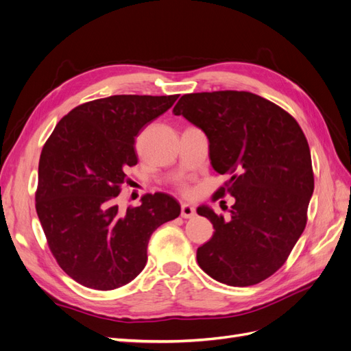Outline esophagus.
<instances>
[{
	"instance_id": "1",
	"label": "esophagus",
	"mask_w": 351,
	"mask_h": 351,
	"mask_svg": "<svg viewBox=\"0 0 351 351\" xmlns=\"http://www.w3.org/2000/svg\"><path fill=\"white\" fill-rule=\"evenodd\" d=\"M195 214H196L195 206L189 205V204L182 205V217L183 218H192V217H195Z\"/></svg>"
}]
</instances>
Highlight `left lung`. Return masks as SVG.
<instances>
[{
  "label": "left lung",
  "instance_id": "1",
  "mask_svg": "<svg viewBox=\"0 0 351 351\" xmlns=\"http://www.w3.org/2000/svg\"><path fill=\"white\" fill-rule=\"evenodd\" d=\"M173 112L206 134L212 168L231 176L215 196L236 199L228 219L206 205L197 208L215 228L197 249L199 267L231 287L267 280L300 239L313 195L311 149L300 125L274 102L237 90L183 95Z\"/></svg>",
  "mask_w": 351,
  "mask_h": 351
}]
</instances>
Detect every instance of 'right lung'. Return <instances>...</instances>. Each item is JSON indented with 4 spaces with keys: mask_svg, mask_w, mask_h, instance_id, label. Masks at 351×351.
I'll use <instances>...</instances> for the list:
<instances>
[{
    "mask_svg": "<svg viewBox=\"0 0 351 351\" xmlns=\"http://www.w3.org/2000/svg\"><path fill=\"white\" fill-rule=\"evenodd\" d=\"M178 95H114L62 117L39 159L36 212L61 269L95 290L129 284L147 261V243L180 215L169 195L120 209L125 171L137 164L136 136L173 107Z\"/></svg>",
    "mask_w": 351,
    "mask_h": 351,
    "instance_id": "1",
    "label": "right lung"
}]
</instances>
